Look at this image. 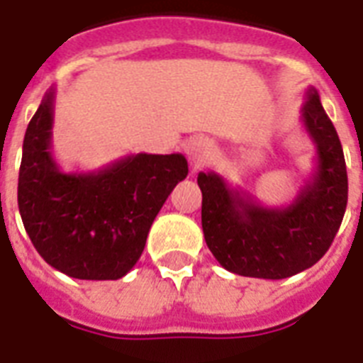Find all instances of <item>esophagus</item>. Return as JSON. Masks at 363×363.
Masks as SVG:
<instances>
[{"label": "esophagus", "mask_w": 363, "mask_h": 363, "mask_svg": "<svg viewBox=\"0 0 363 363\" xmlns=\"http://www.w3.org/2000/svg\"><path fill=\"white\" fill-rule=\"evenodd\" d=\"M186 154L188 158H190V162H192L196 167H199V165H203L205 162L209 160L211 143L207 141V139H203V137H196V139H192V141L188 143Z\"/></svg>", "instance_id": "obj_1"}]
</instances>
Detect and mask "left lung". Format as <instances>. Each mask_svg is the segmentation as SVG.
<instances>
[{
    "mask_svg": "<svg viewBox=\"0 0 363 363\" xmlns=\"http://www.w3.org/2000/svg\"><path fill=\"white\" fill-rule=\"evenodd\" d=\"M301 122L315 143V171L286 207H264L213 171L199 173L201 228L224 269L256 279H286L326 254L343 222L349 181L343 147L315 88L307 90Z\"/></svg>",
    "mask_w": 363,
    "mask_h": 363,
    "instance_id": "8db88e82",
    "label": "left lung"
}]
</instances>
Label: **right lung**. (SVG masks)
Listing matches in <instances>:
<instances>
[{
    "label": "right lung",
    "instance_id": "add662e5",
    "mask_svg": "<svg viewBox=\"0 0 363 363\" xmlns=\"http://www.w3.org/2000/svg\"><path fill=\"white\" fill-rule=\"evenodd\" d=\"M56 90L28 124L18 211L41 258L82 281H116L141 258L148 230L186 179L182 154H130L88 173H65L52 156Z\"/></svg>",
    "mask_w": 363,
    "mask_h": 363
}]
</instances>
